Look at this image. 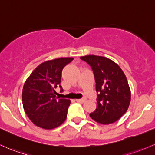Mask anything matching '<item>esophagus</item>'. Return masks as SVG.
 Segmentation results:
<instances>
[{
    "label": "esophagus",
    "instance_id": "esophagus-1",
    "mask_svg": "<svg viewBox=\"0 0 155 155\" xmlns=\"http://www.w3.org/2000/svg\"><path fill=\"white\" fill-rule=\"evenodd\" d=\"M76 101L78 102H81V103H83V102H84L85 101H86V99L85 98H82V99H78V100H76Z\"/></svg>",
    "mask_w": 155,
    "mask_h": 155
}]
</instances>
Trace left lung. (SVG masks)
<instances>
[{
	"mask_svg": "<svg viewBox=\"0 0 155 155\" xmlns=\"http://www.w3.org/2000/svg\"><path fill=\"white\" fill-rule=\"evenodd\" d=\"M81 58L91 67L99 94L97 108L90 116L100 124L114 123L127 112L131 100L124 72L117 64L106 57L89 55Z\"/></svg>",
	"mask_w": 155,
	"mask_h": 155,
	"instance_id": "left-lung-1",
	"label": "left lung"
}]
</instances>
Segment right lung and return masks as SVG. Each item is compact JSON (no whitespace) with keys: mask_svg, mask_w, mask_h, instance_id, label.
Listing matches in <instances>:
<instances>
[{"mask_svg":"<svg viewBox=\"0 0 155 155\" xmlns=\"http://www.w3.org/2000/svg\"><path fill=\"white\" fill-rule=\"evenodd\" d=\"M73 58L47 61L33 71L24 83L22 105L26 115L36 126L45 130L58 127L67 119L70 100L56 97L62 69ZM62 91L61 86H59Z\"/></svg>","mask_w":155,"mask_h":155,"instance_id":"1","label":"right lung"}]
</instances>
